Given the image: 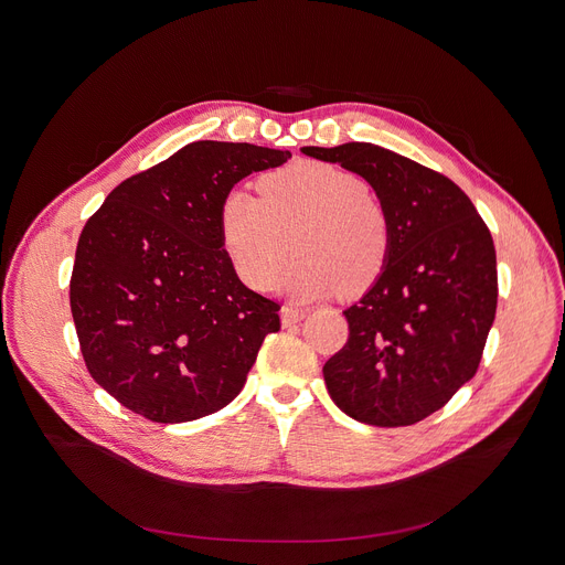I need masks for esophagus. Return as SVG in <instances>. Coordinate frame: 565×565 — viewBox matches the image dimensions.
I'll use <instances>...</instances> for the list:
<instances>
[{
  "label": "esophagus",
  "instance_id": "34e87169",
  "mask_svg": "<svg viewBox=\"0 0 565 565\" xmlns=\"http://www.w3.org/2000/svg\"><path fill=\"white\" fill-rule=\"evenodd\" d=\"M307 313L302 311V309H295V307H281V322L284 324H295V322H300L302 318H305Z\"/></svg>",
  "mask_w": 565,
  "mask_h": 565
}]
</instances>
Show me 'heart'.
<instances>
[{
  "instance_id": "heart-1",
  "label": "heart",
  "mask_w": 565,
  "mask_h": 565,
  "mask_svg": "<svg viewBox=\"0 0 565 565\" xmlns=\"http://www.w3.org/2000/svg\"><path fill=\"white\" fill-rule=\"evenodd\" d=\"M258 192L228 190L217 213L222 247L243 284L270 288L290 241L298 258L284 286L295 300L337 290L358 295L382 275L392 252V224L360 175L302 160L265 173Z\"/></svg>"
}]
</instances>
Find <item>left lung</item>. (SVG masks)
<instances>
[{
	"instance_id": "8db88e82",
	"label": "left lung",
	"mask_w": 565,
	"mask_h": 565,
	"mask_svg": "<svg viewBox=\"0 0 565 565\" xmlns=\"http://www.w3.org/2000/svg\"><path fill=\"white\" fill-rule=\"evenodd\" d=\"M302 153L360 173L392 224V252L343 311L345 345L322 366L332 401L369 426H412L447 405L481 364L497 311L492 235L447 175L350 141Z\"/></svg>"
}]
</instances>
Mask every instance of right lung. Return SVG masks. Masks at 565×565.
Masks as SVG:
<instances>
[{"instance_id":"add662e5","label":"right lung","mask_w":565,"mask_h":565,"mask_svg":"<svg viewBox=\"0 0 565 565\" xmlns=\"http://www.w3.org/2000/svg\"><path fill=\"white\" fill-rule=\"evenodd\" d=\"M290 151L192 141L114 188L82 228L71 311L84 364L124 407L183 424L228 405L279 305L237 279L217 213L235 183Z\"/></svg>"}]
</instances>
